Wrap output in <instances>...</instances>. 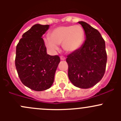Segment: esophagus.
Segmentation results:
<instances>
[{"instance_id":"obj_1","label":"esophagus","mask_w":121,"mask_h":121,"mask_svg":"<svg viewBox=\"0 0 121 121\" xmlns=\"http://www.w3.org/2000/svg\"><path fill=\"white\" fill-rule=\"evenodd\" d=\"M60 60H65V58L64 57H63V56H61V57H60Z\"/></svg>"}]
</instances>
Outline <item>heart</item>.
<instances>
[{
	"instance_id": "1",
	"label": "heart",
	"mask_w": 121,
	"mask_h": 121,
	"mask_svg": "<svg viewBox=\"0 0 121 121\" xmlns=\"http://www.w3.org/2000/svg\"><path fill=\"white\" fill-rule=\"evenodd\" d=\"M85 37L84 29L81 26H60L50 33V39H46L45 44L50 51L58 50V45L61 44L67 53H73L80 48Z\"/></svg>"
}]
</instances>
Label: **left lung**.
I'll return each mask as SVG.
<instances>
[{
    "mask_svg": "<svg viewBox=\"0 0 121 121\" xmlns=\"http://www.w3.org/2000/svg\"><path fill=\"white\" fill-rule=\"evenodd\" d=\"M83 27L85 40L79 49L67 56L68 75L71 83L86 89L94 86L104 75L107 56L105 43L101 34L84 22H78Z\"/></svg>",
    "mask_w": 121,
    "mask_h": 121,
    "instance_id": "obj_1",
    "label": "left lung"
}]
</instances>
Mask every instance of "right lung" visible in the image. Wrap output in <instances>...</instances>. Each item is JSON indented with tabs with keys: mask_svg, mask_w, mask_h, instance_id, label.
Returning <instances> with one entry per match:
<instances>
[{
	"mask_svg": "<svg viewBox=\"0 0 121 121\" xmlns=\"http://www.w3.org/2000/svg\"><path fill=\"white\" fill-rule=\"evenodd\" d=\"M50 25L36 24L24 33L16 46L15 65L22 82L36 91L50 88L60 58L47 54L43 35Z\"/></svg>",
	"mask_w": 121,
	"mask_h": 121,
	"instance_id": "add662e5",
	"label": "right lung"
}]
</instances>
